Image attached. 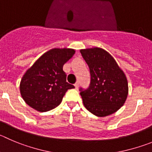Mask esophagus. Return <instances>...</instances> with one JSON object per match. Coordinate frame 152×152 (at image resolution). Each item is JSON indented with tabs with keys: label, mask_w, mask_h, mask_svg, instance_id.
<instances>
[{
	"label": "esophagus",
	"mask_w": 152,
	"mask_h": 152,
	"mask_svg": "<svg viewBox=\"0 0 152 152\" xmlns=\"http://www.w3.org/2000/svg\"><path fill=\"white\" fill-rule=\"evenodd\" d=\"M74 86H75V88H76V89H78V88H79V83H78V82H77V83H75V84H74Z\"/></svg>",
	"instance_id": "esophagus-1"
}]
</instances>
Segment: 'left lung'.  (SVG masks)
Returning <instances> with one entry per match:
<instances>
[{
  "mask_svg": "<svg viewBox=\"0 0 152 152\" xmlns=\"http://www.w3.org/2000/svg\"><path fill=\"white\" fill-rule=\"evenodd\" d=\"M80 52L91 73L88 88H80L85 107L98 117L113 114L127 97L128 83L125 74L114 58L101 48L81 49Z\"/></svg>",
  "mask_w": 152,
  "mask_h": 152,
  "instance_id": "8db88e82",
  "label": "left lung"
}]
</instances>
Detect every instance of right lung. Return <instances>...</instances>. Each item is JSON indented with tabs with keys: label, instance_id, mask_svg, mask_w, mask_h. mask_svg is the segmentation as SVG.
Here are the masks:
<instances>
[{
	"label": "right lung",
	"instance_id": "obj_1",
	"mask_svg": "<svg viewBox=\"0 0 152 152\" xmlns=\"http://www.w3.org/2000/svg\"><path fill=\"white\" fill-rule=\"evenodd\" d=\"M75 54L73 49H50L25 72L20 83V93L25 103L39 112H47L58 106L68 89L63 66Z\"/></svg>",
	"mask_w": 152,
	"mask_h": 152
}]
</instances>
